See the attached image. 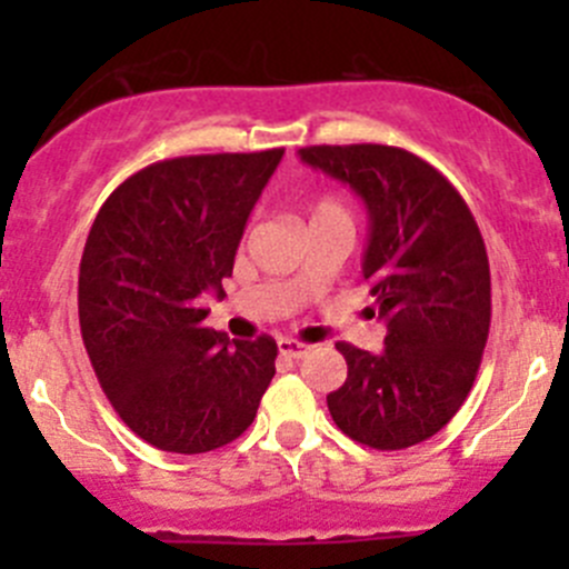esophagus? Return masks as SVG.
I'll return each mask as SVG.
<instances>
[{"mask_svg": "<svg viewBox=\"0 0 569 569\" xmlns=\"http://www.w3.org/2000/svg\"><path fill=\"white\" fill-rule=\"evenodd\" d=\"M278 349H280V355H286V358H295V360H300V358H306L308 352H311V343H302V341H291V338H280L278 341Z\"/></svg>", "mask_w": 569, "mask_h": 569, "instance_id": "34e87169", "label": "esophagus"}]
</instances>
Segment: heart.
<instances>
[{"label":"heart","instance_id":"obj_1","mask_svg":"<svg viewBox=\"0 0 569 569\" xmlns=\"http://www.w3.org/2000/svg\"><path fill=\"white\" fill-rule=\"evenodd\" d=\"M349 222V211L336 194H319L311 203V222Z\"/></svg>","mask_w":569,"mask_h":569}]
</instances>
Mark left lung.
Returning <instances> with one entry per match:
<instances>
[{
    "label": "left lung",
    "mask_w": 569,
    "mask_h": 569,
    "mask_svg": "<svg viewBox=\"0 0 569 569\" xmlns=\"http://www.w3.org/2000/svg\"><path fill=\"white\" fill-rule=\"evenodd\" d=\"M300 159L338 178L369 209L363 278L386 349L338 341L347 380L327 396L343 435L399 451L438 435L473 388L490 332V261L462 194L393 146H308Z\"/></svg>",
    "instance_id": "1"
}]
</instances>
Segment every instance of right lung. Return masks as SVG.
Returning a JSON list of instances; mask_svg holds the SVG:
<instances>
[{
	"mask_svg": "<svg viewBox=\"0 0 569 569\" xmlns=\"http://www.w3.org/2000/svg\"><path fill=\"white\" fill-rule=\"evenodd\" d=\"M283 148L148 164L96 214L79 263V327L126 427L176 455L237 440L274 377L269 336L231 341L203 325L222 297L258 194Z\"/></svg>",
	"mask_w": 569,
	"mask_h": 569,
	"instance_id": "obj_1",
	"label": "right lung"
}]
</instances>
